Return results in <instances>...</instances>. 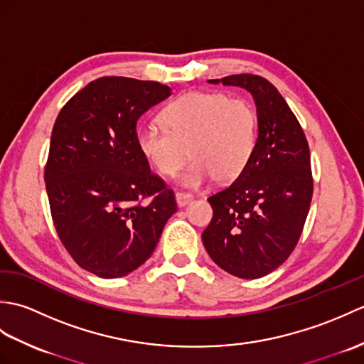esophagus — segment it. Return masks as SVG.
<instances>
[{"label":"esophagus","instance_id":"1","mask_svg":"<svg viewBox=\"0 0 364 364\" xmlns=\"http://www.w3.org/2000/svg\"><path fill=\"white\" fill-rule=\"evenodd\" d=\"M175 198H176V205L178 206H186V205H189L192 202V196L186 194V192H176Z\"/></svg>","mask_w":364,"mask_h":364}]
</instances>
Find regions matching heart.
<instances>
[{"instance_id":"b5f03b06","label":"heart","mask_w":364,"mask_h":364,"mask_svg":"<svg viewBox=\"0 0 364 364\" xmlns=\"http://www.w3.org/2000/svg\"><path fill=\"white\" fill-rule=\"evenodd\" d=\"M164 124L145 122L136 131L137 146L161 175L173 176L189 156L180 183L200 188L215 176L231 181L242 172L258 137V115L244 98L220 92H189L161 114Z\"/></svg>"}]
</instances>
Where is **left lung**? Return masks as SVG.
Instances as JSON below:
<instances>
[{"label":"left lung","mask_w":364,"mask_h":364,"mask_svg":"<svg viewBox=\"0 0 364 364\" xmlns=\"http://www.w3.org/2000/svg\"><path fill=\"white\" fill-rule=\"evenodd\" d=\"M208 82L250 92L258 115L257 145L236 180L211 196L213 219L202 239L228 274L261 278L288 259L313 197L310 149L304 129L272 82L241 73Z\"/></svg>","instance_id":"1"}]
</instances>
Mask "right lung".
<instances>
[{"instance_id":"1","label":"right lung","mask_w":364,"mask_h":364,"mask_svg":"<svg viewBox=\"0 0 364 364\" xmlns=\"http://www.w3.org/2000/svg\"><path fill=\"white\" fill-rule=\"evenodd\" d=\"M167 97L166 84L103 76L54 122L45 166L54 228L76 264L97 277L142 266L178 210L136 141L139 117Z\"/></svg>"}]
</instances>
